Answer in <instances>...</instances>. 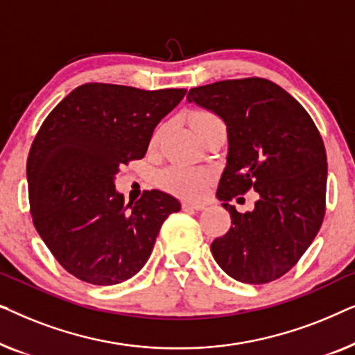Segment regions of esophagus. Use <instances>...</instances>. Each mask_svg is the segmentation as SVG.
<instances>
[{
    "instance_id": "34e87169",
    "label": "esophagus",
    "mask_w": 355,
    "mask_h": 355,
    "mask_svg": "<svg viewBox=\"0 0 355 355\" xmlns=\"http://www.w3.org/2000/svg\"><path fill=\"white\" fill-rule=\"evenodd\" d=\"M182 207L186 208V210H203L207 205L205 203H200V202H184Z\"/></svg>"
}]
</instances>
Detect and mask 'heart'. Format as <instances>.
Wrapping results in <instances>:
<instances>
[{
  "mask_svg": "<svg viewBox=\"0 0 355 355\" xmlns=\"http://www.w3.org/2000/svg\"><path fill=\"white\" fill-rule=\"evenodd\" d=\"M191 124L197 134L213 125H223L221 119L208 110H197L191 114ZM162 182L168 191L186 197H198L210 182V171L187 164H173L162 173Z\"/></svg>",
  "mask_w": 355,
  "mask_h": 355,
  "instance_id": "heart-1",
  "label": "heart"
}]
</instances>
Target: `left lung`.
I'll return each instance as SVG.
<instances>
[{
	"mask_svg": "<svg viewBox=\"0 0 355 355\" xmlns=\"http://www.w3.org/2000/svg\"><path fill=\"white\" fill-rule=\"evenodd\" d=\"M187 100L227 128L216 196L232 226L211 242L216 263L241 283L281 278L312 244L327 210V152L317 125L294 96L261 77L196 87ZM250 188L259 193L252 212L227 203Z\"/></svg>",
	"mask_w": 355,
	"mask_h": 355,
	"instance_id": "left-lung-1",
	"label": "left lung"
}]
</instances>
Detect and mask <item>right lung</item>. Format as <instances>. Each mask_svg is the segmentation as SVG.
Listing matches in <instances>:
<instances>
[{"label":"right lung","mask_w":355,"mask_h":355,"mask_svg":"<svg viewBox=\"0 0 355 355\" xmlns=\"http://www.w3.org/2000/svg\"><path fill=\"white\" fill-rule=\"evenodd\" d=\"M186 94L90 82L43 121L27 158L32 221L77 279L111 286L132 278L164 220L181 210L176 198L155 189L124 205L114 176L121 164L145 157L155 128Z\"/></svg>","instance_id":"add662e5"}]
</instances>
